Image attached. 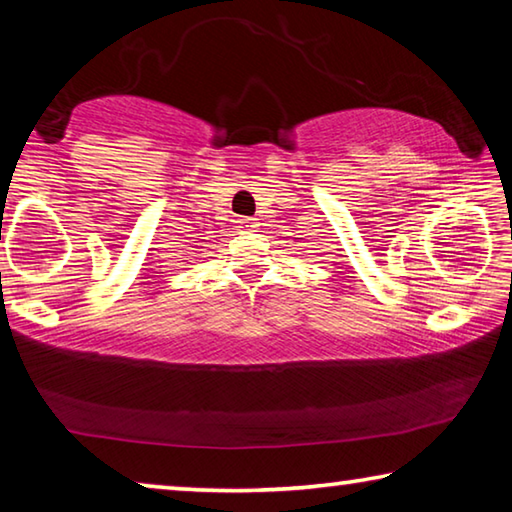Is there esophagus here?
<instances>
[{
    "mask_svg": "<svg viewBox=\"0 0 512 512\" xmlns=\"http://www.w3.org/2000/svg\"><path fill=\"white\" fill-rule=\"evenodd\" d=\"M239 225L244 230H253L255 228V219H248V216H244V219H239Z\"/></svg>",
    "mask_w": 512,
    "mask_h": 512,
    "instance_id": "esophagus-1",
    "label": "esophagus"
}]
</instances>
